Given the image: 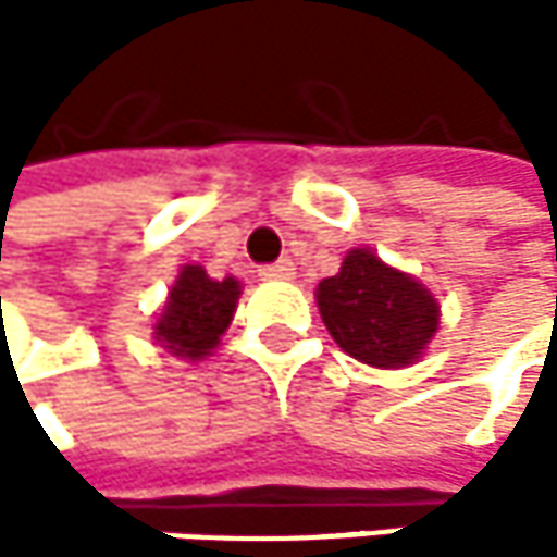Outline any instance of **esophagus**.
Returning a JSON list of instances; mask_svg holds the SVG:
<instances>
[{"mask_svg":"<svg viewBox=\"0 0 557 557\" xmlns=\"http://www.w3.org/2000/svg\"><path fill=\"white\" fill-rule=\"evenodd\" d=\"M258 274L264 280H293L296 277V264L289 258H280L277 264H264Z\"/></svg>","mask_w":557,"mask_h":557,"instance_id":"obj_1","label":"esophagus"}]
</instances>
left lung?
<instances>
[{
	"label": "left lung",
	"instance_id": "8db88e82",
	"mask_svg": "<svg viewBox=\"0 0 557 557\" xmlns=\"http://www.w3.org/2000/svg\"><path fill=\"white\" fill-rule=\"evenodd\" d=\"M319 312L332 338L371 368L412 364L438 329V302L377 255L355 248L342 271L319 283Z\"/></svg>",
	"mask_w": 557,
	"mask_h": 557
}]
</instances>
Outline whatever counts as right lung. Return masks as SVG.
I'll return each mask as SVG.
<instances>
[{
    "label": "right lung",
    "instance_id": "obj_1",
    "mask_svg": "<svg viewBox=\"0 0 557 557\" xmlns=\"http://www.w3.org/2000/svg\"><path fill=\"white\" fill-rule=\"evenodd\" d=\"M238 280H212L202 268L186 264L173 283L161 322L154 329L158 342L180 358L199 361L209 355L232 322L238 302Z\"/></svg>",
    "mask_w": 557,
    "mask_h": 557
}]
</instances>
